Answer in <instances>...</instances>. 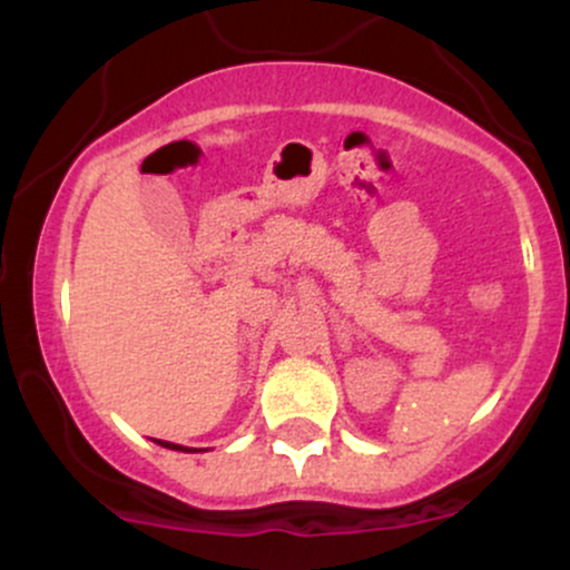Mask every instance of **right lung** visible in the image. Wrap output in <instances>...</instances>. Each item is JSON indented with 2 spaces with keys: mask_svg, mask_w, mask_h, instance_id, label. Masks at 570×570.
<instances>
[{
  "mask_svg": "<svg viewBox=\"0 0 570 570\" xmlns=\"http://www.w3.org/2000/svg\"><path fill=\"white\" fill-rule=\"evenodd\" d=\"M158 444H163V448H168V450H185V453H198V450H195V448H181V444H174V442L158 440Z\"/></svg>",
  "mask_w": 570,
  "mask_h": 570,
  "instance_id": "obj_1",
  "label": "right lung"
}]
</instances>
